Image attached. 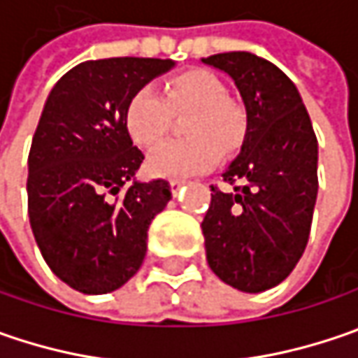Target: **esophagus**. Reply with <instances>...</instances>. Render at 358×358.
Masks as SVG:
<instances>
[{
	"label": "esophagus",
	"mask_w": 358,
	"mask_h": 358,
	"mask_svg": "<svg viewBox=\"0 0 358 358\" xmlns=\"http://www.w3.org/2000/svg\"><path fill=\"white\" fill-rule=\"evenodd\" d=\"M186 184V180H178V178H174V180H170V190H172V194L176 196L180 192V188Z\"/></svg>",
	"instance_id": "1"
}]
</instances>
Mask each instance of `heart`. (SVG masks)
<instances>
[{
    "label": "heart",
    "instance_id": "b5f03b06",
    "mask_svg": "<svg viewBox=\"0 0 358 358\" xmlns=\"http://www.w3.org/2000/svg\"><path fill=\"white\" fill-rule=\"evenodd\" d=\"M190 112L184 124L188 140L168 142L148 160V170L162 178H184L210 170L220 160V148H238L246 132L242 108L228 100L220 78L208 70H188L174 76L160 96L144 86L134 94L124 124L136 146L156 148L172 128L174 114Z\"/></svg>",
    "mask_w": 358,
    "mask_h": 358
}]
</instances>
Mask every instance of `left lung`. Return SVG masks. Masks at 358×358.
Returning a JSON list of instances; mask_svg holds the SVG:
<instances>
[{"label":"left lung","instance_id":"obj_1","mask_svg":"<svg viewBox=\"0 0 358 358\" xmlns=\"http://www.w3.org/2000/svg\"><path fill=\"white\" fill-rule=\"evenodd\" d=\"M226 71L246 108L241 156L212 188L202 220L206 260L230 287L262 292L303 257L319 192V144L301 94L287 73L248 52L204 57Z\"/></svg>","mask_w":358,"mask_h":358}]
</instances>
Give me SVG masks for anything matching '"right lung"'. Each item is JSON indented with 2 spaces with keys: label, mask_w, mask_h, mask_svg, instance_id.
Returning <instances> with one entry per match:
<instances>
[{
  "label": "right lung",
  "mask_w": 358,
  "mask_h": 358,
  "mask_svg": "<svg viewBox=\"0 0 358 358\" xmlns=\"http://www.w3.org/2000/svg\"><path fill=\"white\" fill-rule=\"evenodd\" d=\"M172 59L82 62L50 92L29 148L27 212L41 257L84 294L126 285L146 257L148 228L172 198L158 178L134 182L144 154L124 112Z\"/></svg>",
  "instance_id": "obj_1"
}]
</instances>
